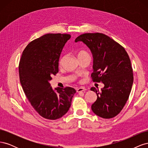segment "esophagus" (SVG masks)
I'll return each mask as SVG.
<instances>
[{"label": "esophagus", "instance_id": "obj_1", "mask_svg": "<svg viewBox=\"0 0 148 148\" xmlns=\"http://www.w3.org/2000/svg\"><path fill=\"white\" fill-rule=\"evenodd\" d=\"M85 91H86V88H83V87H80L77 89V92H84Z\"/></svg>", "mask_w": 148, "mask_h": 148}]
</instances>
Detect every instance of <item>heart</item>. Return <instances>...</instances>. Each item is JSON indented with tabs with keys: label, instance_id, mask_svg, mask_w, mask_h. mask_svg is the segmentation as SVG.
<instances>
[{
	"label": "heart",
	"instance_id": "1",
	"mask_svg": "<svg viewBox=\"0 0 148 148\" xmlns=\"http://www.w3.org/2000/svg\"><path fill=\"white\" fill-rule=\"evenodd\" d=\"M86 54H88V53L86 51H80L77 53V57H81V56L86 55ZM61 62H62V59L60 60V64H61Z\"/></svg>",
	"mask_w": 148,
	"mask_h": 148
}]
</instances>
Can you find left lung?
I'll use <instances>...</instances> for the list:
<instances>
[{
	"label": "left lung",
	"instance_id": "8db88e82",
	"mask_svg": "<svg viewBox=\"0 0 148 148\" xmlns=\"http://www.w3.org/2000/svg\"><path fill=\"white\" fill-rule=\"evenodd\" d=\"M82 41L88 47L93 57V82H102L104 87H92L97 99L91 106L92 112L103 119H111L122 110L128 99L133 83L131 61L125 49L107 35L85 33L75 42Z\"/></svg>",
	"mask_w": 148,
	"mask_h": 148
}]
</instances>
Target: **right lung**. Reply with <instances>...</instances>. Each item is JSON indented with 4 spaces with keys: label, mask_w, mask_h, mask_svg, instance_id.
Listing matches in <instances>:
<instances>
[{
    "label": "right lung",
    "mask_w": 148,
    "mask_h": 148,
    "mask_svg": "<svg viewBox=\"0 0 148 148\" xmlns=\"http://www.w3.org/2000/svg\"><path fill=\"white\" fill-rule=\"evenodd\" d=\"M66 34H46L31 41L22 53L19 64L20 81L26 97L41 117L61 118L69 111L76 90L71 87L53 89L52 76L59 71V61Z\"/></svg>",
    "instance_id": "add662e5"
}]
</instances>
